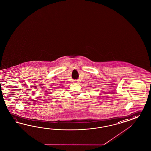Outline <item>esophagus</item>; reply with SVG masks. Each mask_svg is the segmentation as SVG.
Returning <instances> with one entry per match:
<instances>
[{"mask_svg": "<svg viewBox=\"0 0 151 151\" xmlns=\"http://www.w3.org/2000/svg\"><path fill=\"white\" fill-rule=\"evenodd\" d=\"M74 82H77V81H74Z\"/></svg>", "mask_w": 151, "mask_h": 151, "instance_id": "esophagus-1", "label": "esophagus"}]
</instances>
